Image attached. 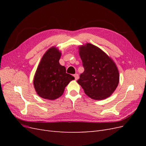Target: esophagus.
<instances>
[{
    "instance_id": "34e87169",
    "label": "esophagus",
    "mask_w": 146,
    "mask_h": 146,
    "mask_svg": "<svg viewBox=\"0 0 146 146\" xmlns=\"http://www.w3.org/2000/svg\"><path fill=\"white\" fill-rule=\"evenodd\" d=\"M74 77H75V79H76V80H78V75L77 74H76L74 75Z\"/></svg>"
}]
</instances>
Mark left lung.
<instances>
[{"mask_svg":"<svg viewBox=\"0 0 146 146\" xmlns=\"http://www.w3.org/2000/svg\"><path fill=\"white\" fill-rule=\"evenodd\" d=\"M85 69L77 80L85 94L94 100H104L116 90L119 73L113 59L100 48L86 43L78 46Z\"/></svg>","mask_w":146,"mask_h":146,"instance_id":"8db88e82","label":"left lung"}]
</instances>
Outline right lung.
I'll list each match as a JSON object with an SVG mask.
<instances>
[{"instance_id":"obj_1","label":"right lung","mask_w":146,"mask_h":146,"mask_svg":"<svg viewBox=\"0 0 146 146\" xmlns=\"http://www.w3.org/2000/svg\"><path fill=\"white\" fill-rule=\"evenodd\" d=\"M61 51L53 46L46 52L38 66L33 78V86L41 98L55 100L62 96L66 86L75 78L66 72V68L59 60Z\"/></svg>"}]
</instances>
